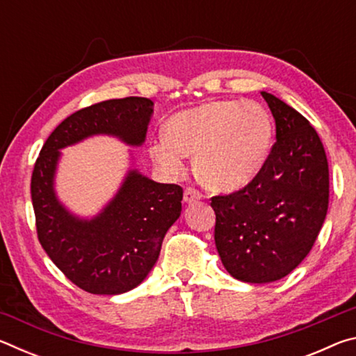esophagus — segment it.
Wrapping results in <instances>:
<instances>
[{
  "instance_id": "obj_1",
  "label": "esophagus",
  "mask_w": 356,
  "mask_h": 356,
  "mask_svg": "<svg viewBox=\"0 0 356 356\" xmlns=\"http://www.w3.org/2000/svg\"><path fill=\"white\" fill-rule=\"evenodd\" d=\"M201 197H202L201 191H197L196 188H193V186H188V188H185V191H184V201L186 204H193V202L200 201Z\"/></svg>"
}]
</instances>
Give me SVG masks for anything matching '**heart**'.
<instances>
[{"label":"heart","mask_w":356,"mask_h":356,"mask_svg":"<svg viewBox=\"0 0 356 356\" xmlns=\"http://www.w3.org/2000/svg\"><path fill=\"white\" fill-rule=\"evenodd\" d=\"M273 124L256 102L213 100L172 116L168 138L150 154L166 172L184 171V156H195L197 179L210 190L234 191L262 170L272 147Z\"/></svg>","instance_id":"1"}]
</instances>
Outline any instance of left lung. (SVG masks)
Listing matches in <instances>:
<instances>
[{
	"mask_svg": "<svg viewBox=\"0 0 356 356\" xmlns=\"http://www.w3.org/2000/svg\"><path fill=\"white\" fill-rule=\"evenodd\" d=\"M276 124L262 170L243 188L212 197L215 245L225 268L245 282L284 278L308 256L328 210L323 144L305 116L261 92Z\"/></svg>",
	"mask_w": 356,
	"mask_h": 356,
	"instance_id": "left-lung-1",
	"label": "left lung"
}]
</instances>
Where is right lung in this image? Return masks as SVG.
<instances>
[{
	"mask_svg": "<svg viewBox=\"0 0 356 356\" xmlns=\"http://www.w3.org/2000/svg\"><path fill=\"white\" fill-rule=\"evenodd\" d=\"M152 111L154 102L146 97L81 108L51 131L34 163L31 200L39 242L65 278L89 293L118 295L143 282L159 259L166 231L182 212L184 190L131 171L97 218L80 221L53 191L59 149L97 134L140 146Z\"/></svg>",
	"mask_w": 356,
	"mask_h": 356,
	"instance_id": "obj_1",
	"label": "right lung"
}]
</instances>
